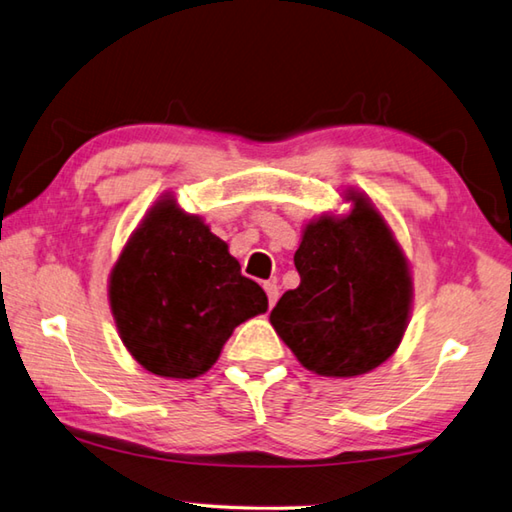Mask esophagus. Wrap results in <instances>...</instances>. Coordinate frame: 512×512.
<instances>
[{"mask_svg": "<svg viewBox=\"0 0 512 512\" xmlns=\"http://www.w3.org/2000/svg\"><path fill=\"white\" fill-rule=\"evenodd\" d=\"M264 291H266V295H268V306H275V302H277V297H280V286H277L275 282H266L264 284Z\"/></svg>", "mask_w": 512, "mask_h": 512, "instance_id": "1", "label": "esophagus"}]
</instances>
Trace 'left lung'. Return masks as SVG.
<instances>
[{
	"instance_id": "8db88e82",
	"label": "left lung",
	"mask_w": 512,
	"mask_h": 512,
	"mask_svg": "<svg viewBox=\"0 0 512 512\" xmlns=\"http://www.w3.org/2000/svg\"><path fill=\"white\" fill-rule=\"evenodd\" d=\"M347 215H320L295 250L300 286L286 291L271 324L300 365L353 378L394 356L410 324V262L367 194L349 188Z\"/></svg>"
}]
</instances>
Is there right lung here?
I'll return each mask as SVG.
<instances>
[{
  "mask_svg": "<svg viewBox=\"0 0 512 512\" xmlns=\"http://www.w3.org/2000/svg\"><path fill=\"white\" fill-rule=\"evenodd\" d=\"M109 306L132 358L163 378H197L268 297L228 244L172 192L147 210L109 273Z\"/></svg>",
  "mask_w": 512,
  "mask_h": 512,
  "instance_id": "add662e5",
  "label": "right lung"
}]
</instances>
